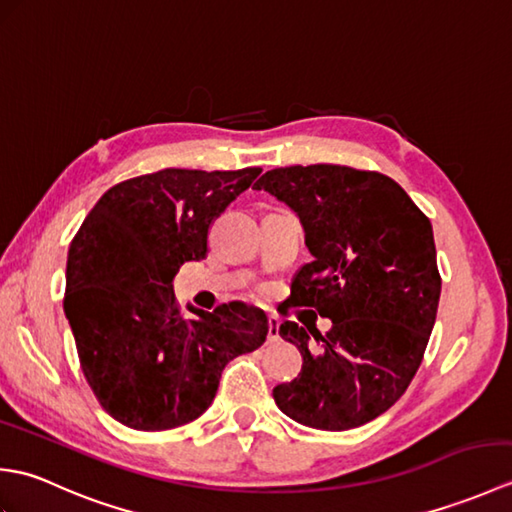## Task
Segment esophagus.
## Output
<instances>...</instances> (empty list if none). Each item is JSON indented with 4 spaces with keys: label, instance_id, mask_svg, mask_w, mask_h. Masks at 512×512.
<instances>
[{
    "label": "esophagus",
    "instance_id": "obj_1",
    "mask_svg": "<svg viewBox=\"0 0 512 512\" xmlns=\"http://www.w3.org/2000/svg\"><path fill=\"white\" fill-rule=\"evenodd\" d=\"M277 341H279V319L268 317V343H277Z\"/></svg>",
    "mask_w": 512,
    "mask_h": 512
}]
</instances>
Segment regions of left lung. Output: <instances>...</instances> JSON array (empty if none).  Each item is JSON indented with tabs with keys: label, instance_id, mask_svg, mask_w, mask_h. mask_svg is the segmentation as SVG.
Returning <instances> with one entry per match:
<instances>
[{
	"label": "left lung",
	"instance_id": "1",
	"mask_svg": "<svg viewBox=\"0 0 512 512\" xmlns=\"http://www.w3.org/2000/svg\"><path fill=\"white\" fill-rule=\"evenodd\" d=\"M253 189L299 215L314 257L295 275L284 314L308 308L332 319L325 334L279 325L303 365L273 389L277 407L312 429L361 427L405 394L436 323L442 279L429 217L398 182L345 165L270 169Z\"/></svg>",
	"mask_w": 512,
	"mask_h": 512
}]
</instances>
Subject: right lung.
I'll return each instance as SVG.
<instances>
[{"label":"right lung","instance_id":"1","mask_svg":"<svg viewBox=\"0 0 512 512\" xmlns=\"http://www.w3.org/2000/svg\"><path fill=\"white\" fill-rule=\"evenodd\" d=\"M262 173L162 169L107 189L76 231L63 310L99 405L136 431L206 411L222 369L266 341V314L242 301L187 319L171 281L209 253V228Z\"/></svg>","mask_w":512,"mask_h":512}]
</instances>
